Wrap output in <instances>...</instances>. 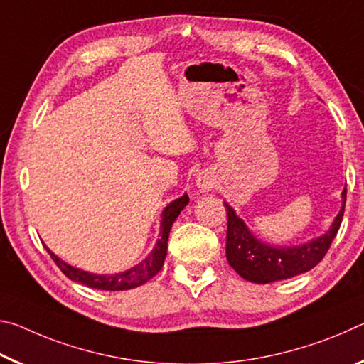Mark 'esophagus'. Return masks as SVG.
I'll return each mask as SVG.
<instances>
[{
	"label": "esophagus",
	"instance_id": "1",
	"mask_svg": "<svg viewBox=\"0 0 364 364\" xmlns=\"http://www.w3.org/2000/svg\"><path fill=\"white\" fill-rule=\"evenodd\" d=\"M214 186H216V177L213 176V172L201 171L196 174V187L200 190L208 192V190H211Z\"/></svg>",
	"mask_w": 364,
	"mask_h": 364
}]
</instances>
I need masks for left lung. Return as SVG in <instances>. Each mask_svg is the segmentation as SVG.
<instances>
[{
    "mask_svg": "<svg viewBox=\"0 0 364 364\" xmlns=\"http://www.w3.org/2000/svg\"><path fill=\"white\" fill-rule=\"evenodd\" d=\"M345 201H347V186L342 192V208L333 219L331 229L324 235L313 238L311 242L299 247H274L256 238L248 230L245 223L237 216L235 211L225 203L228 211V240H225V256L229 264L238 276L245 281L256 284H269L282 281L313 269L329 250L342 224Z\"/></svg>",
    "mask_w": 364,
    "mask_h": 364,
    "instance_id": "obj_1",
    "label": "left lung"
}]
</instances>
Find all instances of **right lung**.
<instances>
[{"mask_svg": "<svg viewBox=\"0 0 364 364\" xmlns=\"http://www.w3.org/2000/svg\"><path fill=\"white\" fill-rule=\"evenodd\" d=\"M188 203V195H182L181 198H177L164 208L163 214H161V232L156 245L151 250V253L146 256L145 259L141 261L134 267H130L129 271L119 272V274H92L82 269H77V267L64 263L63 259H59L58 256L51 252V250L46 248V252L50 253L53 261L58 264L59 269H61L65 276H68L70 281L79 282L87 285L90 289H98V290H129L134 287H139V285L145 284L150 281L151 277L156 276L161 271V267L164 264L166 253H168V238L172 224L177 219L178 214L187 206Z\"/></svg>", "mask_w": 364, "mask_h": 364, "instance_id": "obj_1", "label": "right lung"}]
</instances>
